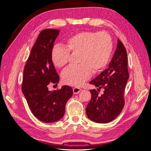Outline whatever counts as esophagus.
Masks as SVG:
<instances>
[{"label":"esophagus","mask_w":151,"mask_h":151,"mask_svg":"<svg viewBox=\"0 0 151 151\" xmlns=\"http://www.w3.org/2000/svg\"><path fill=\"white\" fill-rule=\"evenodd\" d=\"M81 91H82V89H80L79 88H77V87H76V88L73 89V92H74V94H75L79 93Z\"/></svg>","instance_id":"esophagus-1"}]
</instances>
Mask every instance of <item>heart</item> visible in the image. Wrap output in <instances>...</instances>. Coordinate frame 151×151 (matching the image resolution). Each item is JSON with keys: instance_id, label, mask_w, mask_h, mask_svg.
I'll use <instances>...</instances> for the list:
<instances>
[{"instance_id": "heart-1", "label": "heart", "mask_w": 151, "mask_h": 151, "mask_svg": "<svg viewBox=\"0 0 151 151\" xmlns=\"http://www.w3.org/2000/svg\"><path fill=\"white\" fill-rule=\"evenodd\" d=\"M113 41L104 32L84 31L68 38L65 47L55 46L51 52L53 65L62 68L69 61L70 53H78L76 66L67 68L62 72V79L68 85L79 86L88 80L92 72L96 74L106 67L113 51Z\"/></svg>"}]
</instances>
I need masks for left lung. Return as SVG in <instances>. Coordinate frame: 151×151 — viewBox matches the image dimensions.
Returning a JSON list of instances; mask_svg holds the SVG:
<instances>
[{"mask_svg":"<svg viewBox=\"0 0 151 151\" xmlns=\"http://www.w3.org/2000/svg\"><path fill=\"white\" fill-rule=\"evenodd\" d=\"M129 77L127 51L118 40L109 67L90 82L98 88L97 90H90L91 99L86 109L91 120L106 123L120 115L124 107V91ZM101 88L104 89V93L99 95Z\"/></svg>","mask_w":151,"mask_h":151,"instance_id":"obj_1","label":"left lung"}]
</instances>
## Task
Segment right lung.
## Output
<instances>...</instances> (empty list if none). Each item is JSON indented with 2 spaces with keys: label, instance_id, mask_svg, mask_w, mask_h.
Segmentation results:
<instances>
[{
  "label": "right lung",
  "instance_id": "right-lung-1",
  "mask_svg": "<svg viewBox=\"0 0 151 151\" xmlns=\"http://www.w3.org/2000/svg\"><path fill=\"white\" fill-rule=\"evenodd\" d=\"M60 31L45 29L40 32L31 50L25 65L22 91L31 112L36 118L45 123L59 120L65 113V104L73 94L71 87L50 91L48 85L59 81L51 52Z\"/></svg>",
  "mask_w": 151,
  "mask_h": 151
}]
</instances>
